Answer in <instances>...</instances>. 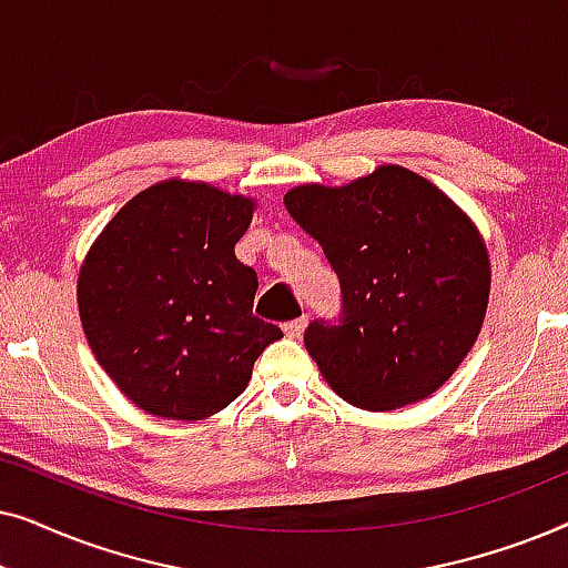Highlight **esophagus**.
<instances>
[{
	"mask_svg": "<svg viewBox=\"0 0 568 568\" xmlns=\"http://www.w3.org/2000/svg\"><path fill=\"white\" fill-rule=\"evenodd\" d=\"M305 328H307V317H297V321L284 325V333L290 338H300L302 333H305Z\"/></svg>",
	"mask_w": 568,
	"mask_h": 568,
	"instance_id": "34e87169",
	"label": "esophagus"
}]
</instances>
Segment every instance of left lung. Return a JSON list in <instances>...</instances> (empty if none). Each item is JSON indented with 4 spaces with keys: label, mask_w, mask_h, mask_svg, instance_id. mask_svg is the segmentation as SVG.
I'll list each match as a JSON object with an SVG mask.
<instances>
[{
    "label": "left lung",
    "mask_w": 568,
    "mask_h": 568,
    "mask_svg": "<svg viewBox=\"0 0 568 568\" xmlns=\"http://www.w3.org/2000/svg\"><path fill=\"white\" fill-rule=\"evenodd\" d=\"M284 204L341 278L344 323L305 331L331 390L364 410L437 393L476 344L491 292L488 247L470 216L400 165L346 185H294Z\"/></svg>",
    "instance_id": "obj_1"
}]
</instances>
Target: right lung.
<instances>
[{
  "label": "right lung",
  "instance_id": "obj_1",
  "mask_svg": "<svg viewBox=\"0 0 568 568\" xmlns=\"http://www.w3.org/2000/svg\"><path fill=\"white\" fill-rule=\"evenodd\" d=\"M255 199L168 178L139 191L90 245L77 278L88 344L144 414L201 422L251 383L284 336L253 315L258 276L237 261Z\"/></svg>",
  "mask_w": 568,
  "mask_h": 568
}]
</instances>
